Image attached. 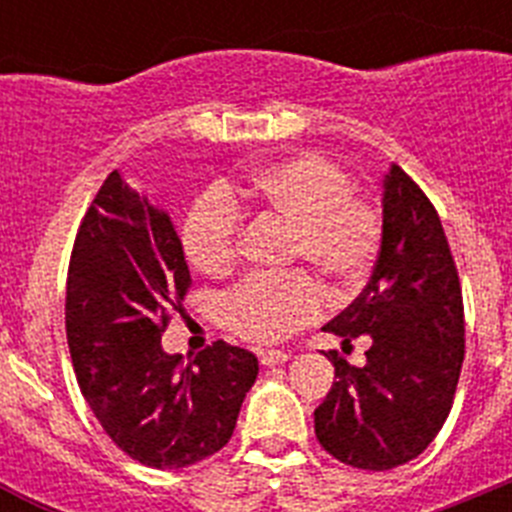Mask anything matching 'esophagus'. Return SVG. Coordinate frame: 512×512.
Segmentation results:
<instances>
[{"instance_id":"34e87169","label":"esophagus","mask_w":512,"mask_h":512,"mask_svg":"<svg viewBox=\"0 0 512 512\" xmlns=\"http://www.w3.org/2000/svg\"><path fill=\"white\" fill-rule=\"evenodd\" d=\"M261 364L264 366H277V364H284V361L289 359L287 351H277V348H269V351H261L259 354Z\"/></svg>"}]
</instances>
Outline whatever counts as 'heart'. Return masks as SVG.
Instances as JSON below:
<instances>
[{
	"mask_svg": "<svg viewBox=\"0 0 512 512\" xmlns=\"http://www.w3.org/2000/svg\"><path fill=\"white\" fill-rule=\"evenodd\" d=\"M243 210L292 225L289 264H307L336 295H354L369 282L382 251L379 207L354 192V179L320 153H297L225 189L192 202L182 223L189 264L207 277H225L241 259ZM323 310V289L307 271L253 277L223 297V323L251 343H279Z\"/></svg>",
	"mask_w": 512,
	"mask_h": 512,
	"instance_id": "obj_1",
	"label": "heart"
}]
</instances>
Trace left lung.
Masks as SVG:
<instances>
[{"instance_id": "1", "label": "left lung", "mask_w": 512, "mask_h": 512, "mask_svg": "<svg viewBox=\"0 0 512 512\" xmlns=\"http://www.w3.org/2000/svg\"><path fill=\"white\" fill-rule=\"evenodd\" d=\"M384 238L359 297L323 330L369 338L366 364L338 351L336 382L315 410L330 456L384 472L428 449L454 405L464 364V300L441 217L400 166L384 179Z\"/></svg>"}]
</instances>
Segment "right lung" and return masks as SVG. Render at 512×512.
<instances>
[{
    "label": "right lung",
    "instance_id": "1",
    "mask_svg": "<svg viewBox=\"0 0 512 512\" xmlns=\"http://www.w3.org/2000/svg\"><path fill=\"white\" fill-rule=\"evenodd\" d=\"M192 287L169 215L112 171L81 217L66 279L76 382L130 459L179 469L230 441L259 359L215 341L187 366L161 336Z\"/></svg>",
    "mask_w": 512,
    "mask_h": 512
}]
</instances>
